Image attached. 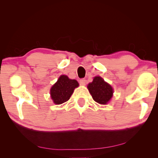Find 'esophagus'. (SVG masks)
Masks as SVG:
<instances>
[{
    "instance_id": "esophagus-1",
    "label": "esophagus",
    "mask_w": 158,
    "mask_h": 158,
    "mask_svg": "<svg viewBox=\"0 0 158 158\" xmlns=\"http://www.w3.org/2000/svg\"><path fill=\"white\" fill-rule=\"evenodd\" d=\"M85 83H86V80L85 79H81L79 80V83L80 85H85Z\"/></svg>"
}]
</instances>
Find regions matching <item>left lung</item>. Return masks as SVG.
<instances>
[{
	"label": "left lung",
	"instance_id": "8db88e82",
	"mask_svg": "<svg viewBox=\"0 0 158 158\" xmlns=\"http://www.w3.org/2000/svg\"><path fill=\"white\" fill-rule=\"evenodd\" d=\"M93 99L101 105H106L113 96V88L100 77H95L88 85Z\"/></svg>",
	"mask_w": 158,
	"mask_h": 158
}]
</instances>
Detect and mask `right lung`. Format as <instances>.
<instances>
[{
  "instance_id": "add662e5",
  "label": "right lung",
  "mask_w": 158,
  "mask_h": 158,
  "mask_svg": "<svg viewBox=\"0 0 158 158\" xmlns=\"http://www.w3.org/2000/svg\"><path fill=\"white\" fill-rule=\"evenodd\" d=\"M78 86L79 83L76 80L70 79L66 75H61L50 90L53 102L56 105H60L68 101L74 89Z\"/></svg>"
}]
</instances>
